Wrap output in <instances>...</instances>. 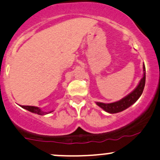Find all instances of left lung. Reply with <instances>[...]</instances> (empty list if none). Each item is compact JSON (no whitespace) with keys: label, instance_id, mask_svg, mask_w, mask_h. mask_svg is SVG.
<instances>
[{"label":"left lung","instance_id":"1","mask_svg":"<svg viewBox=\"0 0 160 160\" xmlns=\"http://www.w3.org/2000/svg\"><path fill=\"white\" fill-rule=\"evenodd\" d=\"M143 76L142 77L141 80H140L138 87H137L131 93H129L128 96H126L125 97H124L123 99L119 100V101L115 102L102 103L97 102H96V105L99 106L100 108H102L106 112H108V113L114 114L124 111V109H126V108H128V107L131 106V105L134 104L135 102L139 99L140 96H141V94L143 93V89H144L146 81V69L144 64H143Z\"/></svg>","mask_w":160,"mask_h":160}]
</instances>
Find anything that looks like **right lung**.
Wrapping results in <instances>:
<instances>
[{
    "label": "right lung",
    "instance_id": "add662e5",
    "mask_svg": "<svg viewBox=\"0 0 160 160\" xmlns=\"http://www.w3.org/2000/svg\"><path fill=\"white\" fill-rule=\"evenodd\" d=\"M21 107L25 109L28 110V111L32 112V113H36L38 114V115H46V114L50 113L52 112H45L43 111H42L41 108H39L38 107H36V106H21Z\"/></svg>",
    "mask_w": 160,
    "mask_h": 160
}]
</instances>
